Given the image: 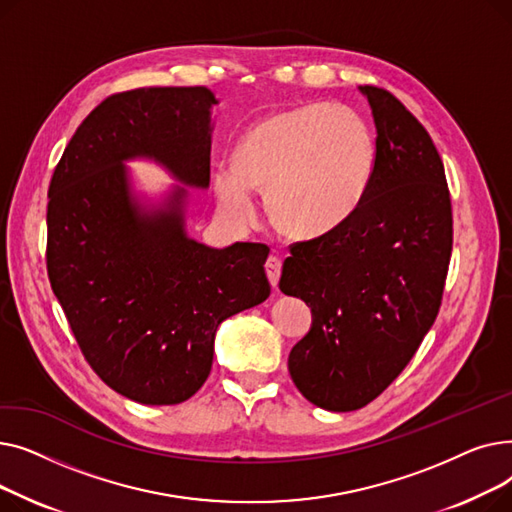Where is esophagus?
Returning a JSON list of instances; mask_svg holds the SVG:
<instances>
[{"mask_svg": "<svg viewBox=\"0 0 512 512\" xmlns=\"http://www.w3.org/2000/svg\"><path fill=\"white\" fill-rule=\"evenodd\" d=\"M265 274H267V278H270V284L276 288L280 282V274H282V261L276 255H272L265 261Z\"/></svg>", "mask_w": 512, "mask_h": 512, "instance_id": "34e87169", "label": "esophagus"}]
</instances>
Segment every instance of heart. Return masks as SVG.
Returning <instances> with one entry per match:
<instances>
[{"instance_id": "heart-1", "label": "heart", "mask_w": 512, "mask_h": 512, "mask_svg": "<svg viewBox=\"0 0 512 512\" xmlns=\"http://www.w3.org/2000/svg\"><path fill=\"white\" fill-rule=\"evenodd\" d=\"M375 168V139L351 107L313 103L272 114L240 139L234 166L215 172V195L236 222L255 215L267 193L272 222L311 240L342 226L361 205Z\"/></svg>"}]
</instances>
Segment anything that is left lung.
Here are the masks:
<instances>
[{
	"mask_svg": "<svg viewBox=\"0 0 512 512\" xmlns=\"http://www.w3.org/2000/svg\"><path fill=\"white\" fill-rule=\"evenodd\" d=\"M375 122V168L357 211L336 230L294 242L280 290L311 307L292 346L294 386L326 411L378 398L407 367L440 311L452 251L444 164L392 93L359 87Z\"/></svg>",
	"mask_w": 512,
	"mask_h": 512,
	"instance_id": "8db88e82",
	"label": "left lung"
}]
</instances>
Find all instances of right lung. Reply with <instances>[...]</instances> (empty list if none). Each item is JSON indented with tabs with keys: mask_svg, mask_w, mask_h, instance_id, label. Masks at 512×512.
<instances>
[{
	"mask_svg": "<svg viewBox=\"0 0 512 512\" xmlns=\"http://www.w3.org/2000/svg\"><path fill=\"white\" fill-rule=\"evenodd\" d=\"M207 87L107 97L70 139L49 184L47 274L99 378L141 405H178L207 380L224 319L270 297L261 242L211 249L186 234L188 188L209 186ZM130 158L177 185L157 206L131 191Z\"/></svg>",
	"mask_w": 512,
	"mask_h": 512,
	"instance_id": "add662e5",
	"label": "right lung"
}]
</instances>
